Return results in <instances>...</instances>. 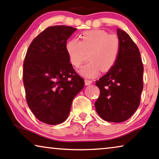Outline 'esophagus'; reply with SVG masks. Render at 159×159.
<instances>
[{
  "instance_id": "1",
  "label": "esophagus",
  "mask_w": 159,
  "mask_h": 159,
  "mask_svg": "<svg viewBox=\"0 0 159 159\" xmlns=\"http://www.w3.org/2000/svg\"><path fill=\"white\" fill-rule=\"evenodd\" d=\"M92 82H93L92 80H87V79L84 80V83H85L86 85H90V84H92Z\"/></svg>"
}]
</instances>
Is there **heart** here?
Segmentation results:
<instances>
[{"label":"heart","instance_id":"obj_1","mask_svg":"<svg viewBox=\"0 0 159 159\" xmlns=\"http://www.w3.org/2000/svg\"><path fill=\"white\" fill-rule=\"evenodd\" d=\"M80 38L70 39L65 45L69 62L75 68L81 66L89 53L90 62L80 69V75L93 77L101 70L106 72L114 66L120 51V41L116 34L96 29L83 32Z\"/></svg>","mask_w":159,"mask_h":159}]
</instances>
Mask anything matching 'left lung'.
I'll return each mask as SVG.
<instances>
[{"label": "left lung", "instance_id": "left-lung-1", "mask_svg": "<svg viewBox=\"0 0 159 159\" xmlns=\"http://www.w3.org/2000/svg\"><path fill=\"white\" fill-rule=\"evenodd\" d=\"M117 35L119 57L114 66L96 81L100 95L95 106L103 120L119 123L130 118L140 105L143 64L140 51L129 34L118 29Z\"/></svg>", "mask_w": 159, "mask_h": 159}]
</instances>
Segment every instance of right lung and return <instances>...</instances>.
Returning a JSON list of instances; mask_svg holds the SVG:
<instances>
[{"label":"right lung","mask_w":159,"mask_h":159,"mask_svg":"<svg viewBox=\"0 0 159 159\" xmlns=\"http://www.w3.org/2000/svg\"><path fill=\"white\" fill-rule=\"evenodd\" d=\"M77 29L49 27L32 40L23 65L26 99L36 118L54 125L66 120L84 82L69 61L65 45Z\"/></svg>","instance_id":"right-lung-1"}]
</instances>
